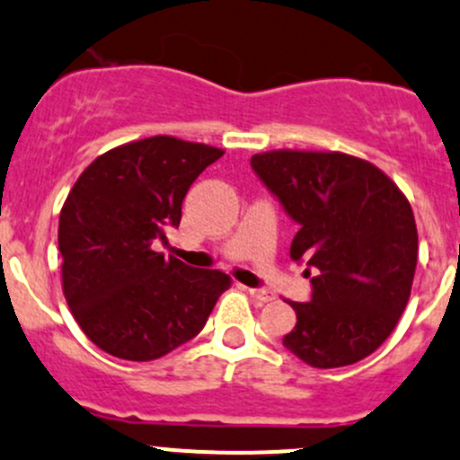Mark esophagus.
I'll return each mask as SVG.
<instances>
[{
	"label": "esophagus",
	"instance_id": "1",
	"mask_svg": "<svg viewBox=\"0 0 460 460\" xmlns=\"http://www.w3.org/2000/svg\"><path fill=\"white\" fill-rule=\"evenodd\" d=\"M249 296H252L253 300H258V303H269V300H273V294L267 289H249Z\"/></svg>",
	"mask_w": 460,
	"mask_h": 460
}]
</instances>
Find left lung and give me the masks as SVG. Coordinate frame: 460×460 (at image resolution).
<instances>
[{
    "instance_id": "8db88e82",
    "label": "left lung",
    "mask_w": 460,
    "mask_h": 460,
    "mask_svg": "<svg viewBox=\"0 0 460 460\" xmlns=\"http://www.w3.org/2000/svg\"><path fill=\"white\" fill-rule=\"evenodd\" d=\"M252 169L298 225L291 260L314 271L312 298L291 303L296 327L282 345L318 369L358 363L410 300L419 258L410 202L383 171L345 153H258Z\"/></svg>"
}]
</instances>
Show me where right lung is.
Segmentation results:
<instances>
[{
    "label": "right lung",
    "mask_w": 460,
    "mask_h": 460,
    "mask_svg": "<svg viewBox=\"0 0 460 460\" xmlns=\"http://www.w3.org/2000/svg\"><path fill=\"white\" fill-rule=\"evenodd\" d=\"M225 151L171 136L111 148L59 213L66 303L106 354L155 360L202 332L231 278L155 252L178 229L189 187Z\"/></svg>",
    "instance_id": "right-lung-1"
}]
</instances>
